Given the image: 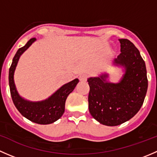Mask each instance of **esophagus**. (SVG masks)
Here are the masks:
<instances>
[{"label": "esophagus", "mask_w": 157, "mask_h": 157, "mask_svg": "<svg viewBox=\"0 0 157 157\" xmlns=\"http://www.w3.org/2000/svg\"><path fill=\"white\" fill-rule=\"evenodd\" d=\"M80 81H86V79H87V74H80V77H79Z\"/></svg>", "instance_id": "esophagus-1"}]
</instances>
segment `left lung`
Returning <instances> with one entry per match:
<instances>
[{
  "mask_svg": "<svg viewBox=\"0 0 157 157\" xmlns=\"http://www.w3.org/2000/svg\"><path fill=\"white\" fill-rule=\"evenodd\" d=\"M121 53L113 64L124 68L118 83L107 80L108 74L90 77L89 111L100 124L116 126L131 119L144 101L148 86L147 69L139 50L126 39H118Z\"/></svg>",
  "mask_w": 157,
  "mask_h": 157,
  "instance_id": "obj_1",
  "label": "left lung"
}]
</instances>
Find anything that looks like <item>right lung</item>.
Here are the masks:
<instances>
[{
  "label": "right lung",
  "instance_id": "obj_1",
  "mask_svg": "<svg viewBox=\"0 0 157 157\" xmlns=\"http://www.w3.org/2000/svg\"><path fill=\"white\" fill-rule=\"evenodd\" d=\"M36 39H29L27 43L19 48L13 57L12 64L9 70V86L13 102L17 110L23 116L33 122L39 124H48L59 119L64 112L65 102L67 96L78 83L79 80L74 79L72 81L63 85L50 97L39 102H31L23 99L19 95L14 83L13 75L20 57Z\"/></svg>",
  "mask_w": 157,
  "mask_h": 157
}]
</instances>
